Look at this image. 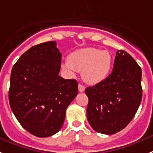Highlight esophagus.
<instances>
[{
	"label": "esophagus",
	"instance_id": "esophagus-1",
	"mask_svg": "<svg viewBox=\"0 0 153 153\" xmlns=\"http://www.w3.org/2000/svg\"><path fill=\"white\" fill-rule=\"evenodd\" d=\"M85 87L82 84L78 85V91H80V92H83V91H85Z\"/></svg>",
	"mask_w": 153,
	"mask_h": 153
}]
</instances>
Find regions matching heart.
<instances>
[{
  "mask_svg": "<svg viewBox=\"0 0 153 153\" xmlns=\"http://www.w3.org/2000/svg\"><path fill=\"white\" fill-rule=\"evenodd\" d=\"M112 57L109 51L95 48H85L69 54L62 68L69 74L82 72L83 80L89 85L104 81L111 70Z\"/></svg>",
  "mask_w": 153,
  "mask_h": 153,
  "instance_id": "b5f03b06",
  "label": "heart"
}]
</instances>
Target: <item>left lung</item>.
<instances>
[{
  "mask_svg": "<svg viewBox=\"0 0 153 153\" xmlns=\"http://www.w3.org/2000/svg\"><path fill=\"white\" fill-rule=\"evenodd\" d=\"M142 70L123 50L116 52L113 69L104 81L88 87L87 119L93 129L112 135L126 128L140 105Z\"/></svg>",
  "mask_w": 153,
  "mask_h": 153,
  "instance_id": "obj_1",
  "label": "left lung"
}]
</instances>
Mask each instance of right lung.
Wrapping results in <instances>:
<instances>
[{
  "label": "right lung",
  "mask_w": 153,
  "mask_h": 153,
  "mask_svg": "<svg viewBox=\"0 0 153 153\" xmlns=\"http://www.w3.org/2000/svg\"><path fill=\"white\" fill-rule=\"evenodd\" d=\"M62 54L56 42L34 45L14 65L9 103L30 134L45 138L61 129L68 106L78 94V82L59 76Z\"/></svg>",
  "instance_id": "obj_1"
}]
</instances>
